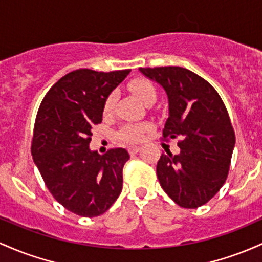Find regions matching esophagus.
<instances>
[{"mask_svg":"<svg viewBox=\"0 0 262 262\" xmlns=\"http://www.w3.org/2000/svg\"><path fill=\"white\" fill-rule=\"evenodd\" d=\"M140 151V147L139 146H131L128 147V154L134 155V154H137V152Z\"/></svg>","mask_w":262,"mask_h":262,"instance_id":"esophagus-1","label":"esophagus"}]
</instances>
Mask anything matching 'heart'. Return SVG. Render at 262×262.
<instances>
[{
    "label": "heart",
    "mask_w": 262,
    "mask_h": 262,
    "mask_svg": "<svg viewBox=\"0 0 262 262\" xmlns=\"http://www.w3.org/2000/svg\"><path fill=\"white\" fill-rule=\"evenodd\" d=\"M128 88L145 104L151 100H156V96H157L155 85L145 78H135L134 80L130 81ZM114 102H115V95L110 94L104 102L105 114H108L113 110ZM148 127L149 126L147 123H126L117 131V139L126 143L139 142L142 140L143 134L148 130Z\"/></svg>",
    "instance_id": "1"
}]
</instances>
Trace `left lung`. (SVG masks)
I'll return each instance as SVG.
<instances>
[{"instance_id": "obj_1", "label": "left lung", "mask_w": 262, "mask_h": 262, "mask_svg": "<svg viewBox=\"0 0 262 262\" xmlns=\"http://www.w3.org/2000/svg\"><path fill=\"white\" fill-rule=\"evenodd\" d=\"M163 86L169 116L163 139H179L181 152L161 155L157 178L176 204L195 209L224 186L235 146V132L224 102L202 76L181 67L140 68Z\"/></svg>"}]
</instances>
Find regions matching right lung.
<instances>
[{
    "instance_id": "add662e5",
    "label": "right lung",
    "mask_w": 262,
    "mask_h": 262,
    "mask_svg": "<svg viewBox=\"0 0 262 262\" xmlns=\"http://www.w3.org/2000/svg\"><path fill=\"white\" fill-rule=\"evenodd\" d=\"M130 72L74 70L53 85L38 108L33 161L55 201L76 215H101L122 190L127 151L111 148L101 156L89 143L105 100Z\"/></svg>"
}]
</instances>
